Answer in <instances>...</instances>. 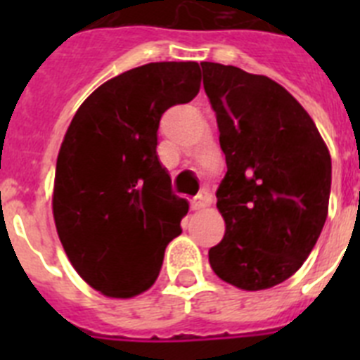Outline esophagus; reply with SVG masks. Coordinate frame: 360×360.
I'll return each mask as SVG.
<instances>
[{"instance_id":"esophagus-1","label":"esophagus","mask_w":360,"mask_h":360,"mask_svg":"<svg viewBox=\"0 0 360 360\" xmlns=\"http://www.w3.org/2000/svg\"><path fill=\"white\" fill-rule=\"evenodd\" d=\"M211 202H212L211 193H209L207 189H202L198 195L193 198L191 205H193V209H195V211H198V209H203V207H207V205H211Z\"/></svg>"}]
</instances>
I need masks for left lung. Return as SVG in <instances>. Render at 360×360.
<instances>
[{"label": "left lung", "instance_id": "left-lung-1", "mask_svg": "<svg viewBox=\"0 0 360 360\" xmlns=\"http://www.w3.org/2000/svg\"><path fill=\"white\" fill-rule=\"evenodd\" d=\"M227 173L216 191L224 240L209 250L219 279L265 290L311 252L328 214L332 158L316 124L281 84L202 63Z\"/></svg>", "mask_w": 360, "mask_h": 360}]
</instances>
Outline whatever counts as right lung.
I'll use <instances>...</instances> for the list:
<instances>
[{"label":"right lung","instance_id":"add662e5","mask_svg":"<svg viewBox=\"0 0 360 360\" xmlns=\"http://www.w3.org/2000/svg\"><path fill=\"white\" fill-rule=\"evenodd\" d=\"M198 63H149L110 79L73 115L56 167L53 219L66 256L90 287L133 297L151 287L187 200L157 155L167 108L200 91Z\"/></svg>","mask_w":360,"mask_h":360}]
</instances>
